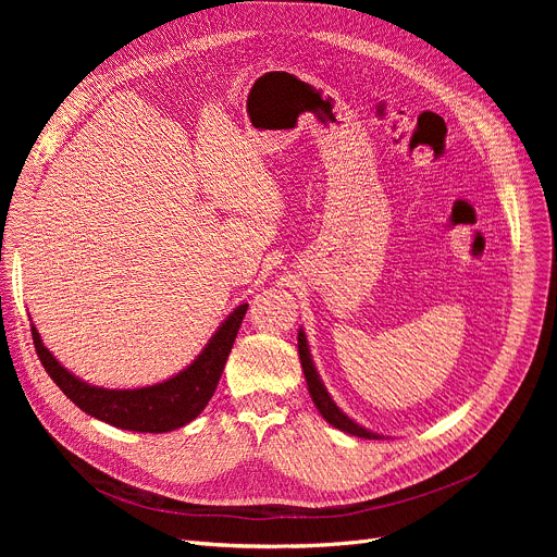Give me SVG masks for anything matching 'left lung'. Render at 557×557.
<instances>
[{"mask_svg": "<svg viewBox=\"0 0 557 557\" xmlns=\"http://www.w3.org/2000/svg\"><path fill=\"white\" fill-rule=\"evenodd\" d=\"M298 355H300V363H302V372H305V379H307V388H309V395L318 408V413L323 416L332 426L349 433V435H357V437H368V441H382V433H374L361 424H357L352 418H347V413H343L341 408L336 406V401L332 399V395L327 393L323 379H320L318 370H315V363L311 359V349H309V343H307V336H305V330H298Z\"/></svg>", "mask_w": 557, "mask_h": 557, "instance_id": "8db88e82", "label": "left lung"}]
</instances>
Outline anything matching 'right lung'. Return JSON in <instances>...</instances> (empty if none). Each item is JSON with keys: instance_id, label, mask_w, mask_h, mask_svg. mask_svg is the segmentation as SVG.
Returning <instances> with one entry per match:
<instances>
[{"instance_id": "add662e5", "label": "right lung", "mask_w": 557, "mask_h": 557, "mask_svg": "<svg viewBox=\"0 0 557 557\" xmlns=\"http://www.w3.org/2000/svg\"><path fill=\"white\" fill-rule=\"evenodd\" d=\"M246 311V302L234 309L212 334L208 345L200 349V355L178 374H173L153 386L124 391L101 388L83 382L81 376L72 374L49 352L34 323L32 332L36 352L45 370L49 372L55 386L61 388L81 411L116 429L137 433H166L196 420L202 408L212 399Z\"/></svg>"}]
</instances>
